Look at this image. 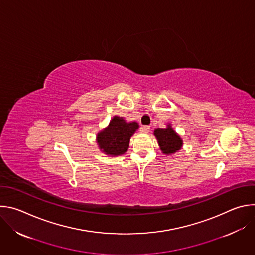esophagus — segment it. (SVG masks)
Wrapping results in <instances>:
<instances>
[{"label": "esophagus", "instance_id": "1", "mask_svg": "<svg viewBox=\"0 0 255 255\" xmlns=\"http://www.w3.org/2000/svg\"><path fill=\"white\" fill-rule=\"evenodd\" d=\"M149 130H150V127H149V126H142V127L140 128V132H141V133H144V134L148 133Z\"/></svg>", "mask_w": 255, "mask_h": 255}]
</instances>
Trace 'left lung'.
<instances>
[{"instance_id":"left-lung-1","label":"left lung","mask_w":255,"mask_h":255,"mask_svg":"<svg viewBox=\"0 0 255 255\" xmlns=\"http://www.w3.org/2000/svg\"><path fill=\"white\" fill-rule=\"evenodd\" d=\"M153 134L157 139L160 150L166 155L175 153L183 146V140L172 129L170 124H167L164 129H155Z\"/></svg>"}]
</instances>
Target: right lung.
Instances as JSON below:
<instances>
[{
  "label": "right lung",
  "mask_w": 255,
  "mask_h": 255,
  "mask_svg": "<svg viewBox=\"0 0 255 255\" xmlns=\"http://www.w3.org/2000/svg\"><path fill=\"white\" fill-rule=\"evenodd\" d=\"M138 128L137 122H126L123 117L114 116L109 125L97 135L101 151L111 156L124 154L129 148L131 136Z\"/></svg>",
  "instance_id": "1"
}]
</instances>
